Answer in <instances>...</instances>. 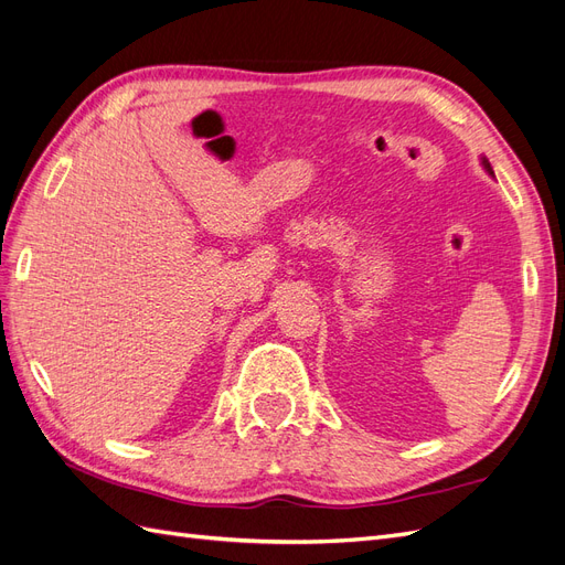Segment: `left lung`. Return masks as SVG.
I'll return each instance as SVG.
<instances>
[{"label":"left lung","instance_id":"left-lung-1","mask_svg":"<svg viewBox=\"0 0 565 565\" xmlns=\"http://www.w3.org/2000/svg\"><path fill=\"white\" fill-rule=\"evenodd\" d=\"M481 164H483V169L486 172L490 174V177H494V172H492V167H490V162H488V158H481Z\"/></svg>","mask_w":565,"mask_h":565}]
</instances>
